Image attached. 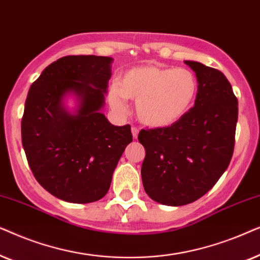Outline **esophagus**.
Segmentation results:
<instances>
[{"mask_svg":"<svg viewBox=\"0 0 260 260\" xmlns=\"http://www.w3.org/2000/svg\"><path fill=\"white\" fill-rule=\"evenodd\" d=\"M138 133H139V128H138V127H132V134H133L134 139H137V138H138Z\"/></svg>","mask_w":260,"mask_h":260,"instance_id":"34e87169","label":"esophagus"}]
</instances>
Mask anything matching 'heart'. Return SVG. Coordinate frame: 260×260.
<instances>
[{
	"instance_id": "1",
	"label": "heart",
	"mask_w": 260,
	"mask_h": 260,
	"mask_svg": "<svg viewBox=\"0 0 260 260\" xmlns=\"http://www.w3.org/2000/svg\"><path fill=\"white\" fill-rule=\"evenodd\" d=\"M199 81L184 68L144 65L128 70L113 84L108 102L120 115L127 112L126 99L137 102V115L151 127H166L182 119L195 102Z\"/></svg>"
}]
</instances>
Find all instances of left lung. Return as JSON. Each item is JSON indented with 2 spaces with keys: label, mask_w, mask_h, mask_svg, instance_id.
Listing matches in <instances>:
<instances>
[{
  "label": "left lung",
  "mask_w": 260,
  "mask_h": 260,
  "mask_svg": "<svg viewBox=\"0 0 260 260\" xmlns=\"http://www.w3.org/2000/svg\"><path fill=\"white\" fill-rule=\"evenodd\" d=\"M195 71V105L171 126L146 128L138 136L146 155L144 189L155 202L184 206L215 185L234 151L238 99L222 72L185 60Z\"/></svg>",
  "instance_id": "1"
}]
</instances>
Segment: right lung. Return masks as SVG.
I'll list each match as a JSON object with an SVG mask.
<instances>
[{
    "instance_id": "right-lung-1",
    "label": "right lung",
    "mask_w": 260,
    "mask_h": 260,
    "mask_svg": "<svg viewBox=\"0 0 260 260\" xmlns=\"http://www.w3.org/2000/svg\"><path fill=\"white\" fill-rule=\"evenodd\" d=\"M112 60L67 55L48 65L27 95L21 120L27 161L39 184L67 202L102 199L117 161L133 140L129 124L114 126L100 113ZM67 92L81 100L75 116L61 105Z\"/></svg>"
}]
</instances>
